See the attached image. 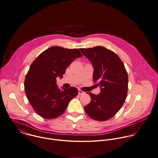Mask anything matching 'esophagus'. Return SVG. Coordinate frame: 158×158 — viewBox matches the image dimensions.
<instances>
[{
  "instance_id": "obj_1",
  "label": "esophagus",
  "mask_w": 158,
  "mask_h": 158,
  "mask_svg": "<svg viewBox=\"0 0 158 158\" xmlns=\"http://www.w3.org/2000/svg\"><path fill=\"white\" fill-rule=\"evenodd\" d=\"M78 93H79V95H83V94H85V92H82V90H78Z\"/></svg>"
}]
</instances>
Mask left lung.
I'll return each mask as SVG.
<instances>
[{"label": "left lung", "mask_w": 158, "mask_h": 158, "mask_svg": "<svg viewBox=\"0 0 158 158\" xmlns=\"http://www.w3.org/2000/svg\"><path fill=\"white\" fill-rule=\"evenodd\" d=\"M92 63L93 79L100 88V93H87L90 103L84 107L85 113L96 121H105L113 117L121 108L127 94L128 76L120 58L102 46L80 48Z\"/></svg>", "instance_id": "obj_1"}]
</instances>
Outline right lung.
Instances as JSON below:
<instances>
[{
    "instance_id": "obj_1",
    "label": "right lung",
    "mask_w": 158,
    "mask_h": 158,
    "mask_svg": "<svg viewBox=\"0 0 158 158\" xmlns=\"http://www.w3.org/2000/svg\"><path fill=\"white\" fill-rule=\"evenodd\" d=\"M76 48L53 46L41 53L31 64L24 80V90L31 105L44 119L61 116L69 102L77 95L76 87L59 89L56 78L65 74L73 60L82 57Z\"/></svg>"
}]
</instances>
